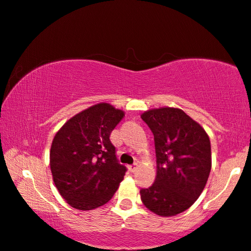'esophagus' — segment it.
<instances>
[{"mask_svg":"<svg viewBox=\"0 0 251 251\" xmlns=\"http://www.w3.org/2000/svg\"><path fill=\"white\" fill-rule=\"evenodd\" d=\"M128 169L130 172H131V173H133V172L136 171V169H137V162H135V164H132V165H129L128 166Z\"/></svg>","mask_w":251,"mask_h":251,"instance_id":"34e87169","label":"esophagus"}]
</instances>
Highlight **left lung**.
<instances>
[{"label": "left lung", "instance_id": "obj_1", "mask_svg": "<svg viewBox=\"0 0 251 251\" xmlns=\"http://www.w3.org/2000/svg\"><path fill=\"white\" fill-rule=\"evenodd\" d=\"M142 119L154 136L157 176L141 189L143 204L158 216L171 217L193 205L211 171V144L205 130L183 110L151 109Z\"/></svg>", "mask_w": 251, "mask_h": 251}]
</instances>
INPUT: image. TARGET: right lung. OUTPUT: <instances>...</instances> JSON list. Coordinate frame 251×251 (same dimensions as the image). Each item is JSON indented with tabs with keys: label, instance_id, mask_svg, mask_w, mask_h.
Listing matches in <instances>:
<instances>
[{
	"label": "right lung",
	"instance_id": "obj_1",
	"mask_svg": "<svg viewBox=\"0 0 251 251\" xmlns=\"http://www.w3.org/2000/svg\"><path fill=\"white\" fill-rule=\"evenodd\" d=\"M125 113L98 103L78 113L58 130L50 148V171L58 193L77 210L106 204L125 177L110 133Z\"/></svg>",
	"mask_w": 251,
	"mask_h": 251
}]
</instances>
